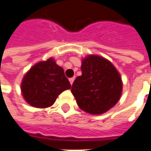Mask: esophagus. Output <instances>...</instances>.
<instances>
[{
	"mask_svg": "<svg viewBox=\"0 0 151 151\" xmlns=\"http://www.w3.org/2000/svg\"><path fill=\"white\" fill-rule=\"evenodd\" d=\"M74 81H75V77H72V78H69V82H70V84H71V85L73 84V83H74Z\"/></svg>",
	"mask_w": 151,
	"mask_h": 151,
	"instance_id": "1",
	"label": "esophagus"
}]
</instances>
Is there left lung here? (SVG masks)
Here are the masks:
<instances>
[{"mask_svg": "<svg viewBox=\"0 0 151 151\" xmlns=\"http://www.w3.org/2000/svg\"><path fill=\"white\" fill-rule=\"evenodd\" d=\"M82 76L75 80L71 92L84 112L99 115L113 107L122 93L121 76L107 59L90 54L82 60Z\"/></svg>", "mask_w": 151, "mask_h": 151, "instance_id": "1", "label": "left lung"}]
</instances>
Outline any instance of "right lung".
<instances>
[{
	"instance_id": "1",
	"label": "right lung",
	"mask_w": 151,
	"mask_h": 151,
	"mask_svg": "<svg viewBox=\"0 0 151 151\" xmlns=\"http://www.w3.org/2000/svg\"><path fill=\"white\" fill-rule=\"evenodd\" d=\"M70 88L63 68L56 64L53 58L33 65L21 83V92L24 100L36 108L50 107L62 91Z\"/></svg>"
}]
</instances>
